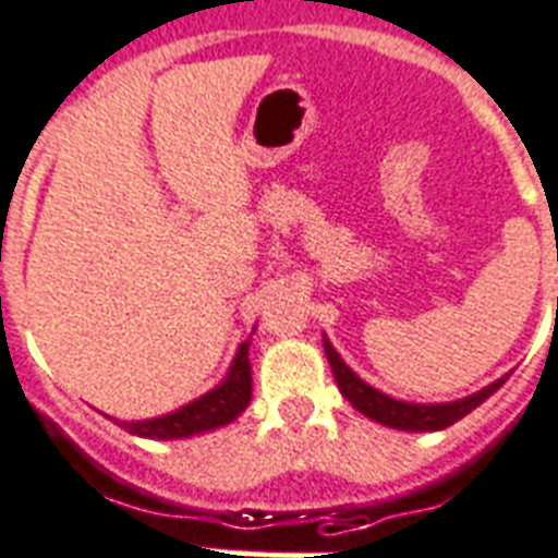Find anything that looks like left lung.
<instances>
[{"instance_id": "1", "label": "left lung", "mask_w": 558, "mask_h": 558, "mask_svg": "<svg viewBox=\"0 0 558 558\" xmlns=\"http://www.w3.org/2000/svg\"><path fill=\"white\" fill-rule=\"evenodd\" d=\"M325 353H328L336 385H339L344 399H348L359 413L371 416L373 422H381V425L388 427H399V430H441V427H450L453 422L468 416L473 408H478V404L485 402L487 396L496 393V390L505 385V379H508V376H505V379L494 381V385H487L485 390H478V393L468 396V399H459V402L411 404L399 402V399H390V396L379 393V390H373L371 385H365V381L359 379L356 373L339 359V353L333 351V344H330L328 339H325Z\"/></svg>"}]
</instances>
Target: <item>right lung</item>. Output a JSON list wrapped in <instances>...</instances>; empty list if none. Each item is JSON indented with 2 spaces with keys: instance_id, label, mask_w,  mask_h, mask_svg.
<instances>
[{
  "instance_id": "add662e5",
  "label": "right lung",
  "mask_w": 558,
  "mask_h": 558,
  "mask_svg": "<svg viewBox=\"0 0 558 558\" xmlns=\"http://www.w3.org/2000/svg\"><path fill=\"white\" fill-rule=\"evenodd\" d=\"M251 402V359H247V342L239 348L228 379L205 393L196 402L168 413V416L150 418V422H124V427L145 439H182V436L214 430L219 425H228Z\"/></svg>"
}]
</instances>
